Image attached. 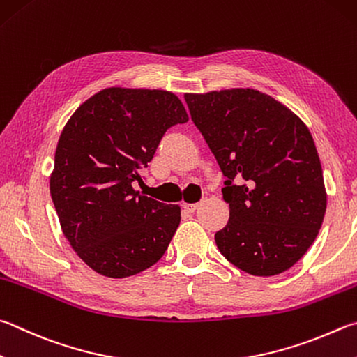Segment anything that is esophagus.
Segmentation results:
<instances>
[{
	"label": "esophagus",
	"mask_w": 357,
	"mask_h": 357,
	"mask_svg": "<svg viewBox=\"0 0 357 357\" xmlns=\"http://www.w3.org/2000/svg\"><path fill=\"white\" fill-rule=\"evenodd\" d=\"M183 207H184V211H187V212H195L197 207H198V203H184Z\"/></svg>",
	"instance_id": "1"
}]
</instances>
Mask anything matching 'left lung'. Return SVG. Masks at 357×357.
<instances>
[{
  "instance_id": "left-lung-1",
  "label": "left lung",
  "mask_w": 357,
  "mask_h": 357,
  "mask_svg": "<svg viewBox=\"0 0 357 357\" xmlns=\"http://www.w3.org/2000/svg\"><path fill=\"white\" fill-rule=\"evenodd\" d=\"M195 126L226 176L229 220L215 234L228 261L273 276L300 261L326 212L319 153L289 107L255 89L185 93Z\"/></svg>"
}]
</instances>
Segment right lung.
<instances>
[{
  "label": "right lung",
  "mask_w": 357,
  "mask_h": 357,
  "mask_svg": "<svg viewBox=\"0 0 357 357\" xmlns=\"http://www.w3.org/2000/svg\"><path fill=\"white\" fill-rule=\"evenodd\" d=\"M189 120L167 90L109 87L70 116L57 142L50 192L63 236L84 262L128 278L164 256L181 207L140 195L134 181L168 128Z\"/></svg>",
  "instance_id": "right-lung-1"
}]
</instances>
